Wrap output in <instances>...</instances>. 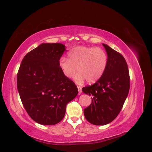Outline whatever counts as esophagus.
Listing matches in <instances>:
<instances>
[{
	"instance_id": "34e87169",
	"label": "esophagus",
	"mask_w": 152,
	"mask_h": 152,
	"mask_svg": "<svg viewBox=\"0 0 152 152\" xmlns=\"http://www.w3.org/2000/svg\"><path fill=\"white\" fill-rule=\"evenodd\" d=\"M77 88H78V91H79V94H80L82 93V87L79 86H77Z\"/></svg>"
}]
</instances>
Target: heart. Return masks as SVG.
<instances>
[{
  "label": "heart",
  "mask_w": 152,
  "mask_h": 152,
  "mask_svg": "<svg viewBox=\"0 0 152 152\" xmlns=\"http://www.w3.org/2000/svg\"><path fill=\"white\" fill-rule=\"evenodd\" d=\"M68 59L62 56L59 66L63 75L71 78L75 76L76 82L81 84L84 80L94 83L103 75L108 65L107 54L102 49L94 47H75L68 53Z\"/></svg>",
  "instance_id": "obj_1"
}]
</instances>
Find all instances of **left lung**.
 Returning <instances> with one entry per match:
<instances>
[{
  "mask_svg": "<svg viewBox=\"0 0 152 152\" xmlns=\"http://www.w3.org/2000/svg\"><path fill=\"white\" fill-rule=\"evenodd\" d=\"M108 65L103 76L90 86L82 89L92 96L91 104L84 110L86 120L96 126L112 122L120 113L130 88L127 64L122 55L103 44Z\"/></svg>",
  "mask_w": 152,
  "mask_h": 152,
  "instance_id": "left-lung-1",
  "label": "left lung"
}]
</instances>
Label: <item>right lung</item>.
I'll return each mask as SVG.
<instances>
[{
  "label": "right lung",
  "mask_w": 152,
  "mask_h": 152,
  "mask_svg": "<svg viewBox=\"0 0 152 152\" xmlns=\"http://www.w3.org/2000/svg\"><path fill=\"white\" fill-rule=\"evenodd\" d=\"M65 50L60 43L42 44L27 53L17 74V88L28 115L42 125H55L65 116L66 106L78 94L63 75L59 60Z\"/></svg>",
  "instance_id": "right-lung-1"
}]
</instances>
